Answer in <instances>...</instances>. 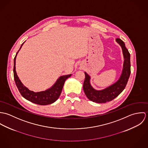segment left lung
Returning a JSON list of instances; mask_svg holds the SVG:
<instances>
[{
    "mask_svg": "<svg viewBox=\"0 0 148 148\" xmlns=\"http://www.w3.org/2000/svg\"><path fill=\"white\" fill-rule=\"evenodd\" d=\"M122 48L124 58L123 69L119 80L109 87L101 90H95L90 84V76L85 72L83 89L89 100L97 103H105L117 97L125 89L130 75V56L125 43L119 38L116 39Z\"/></svg>",
    "mask_w": 148,
    "mask_h": 148,
    "instance_id": "left-lung-1",
    "label": "left lung"
}]
</instances>
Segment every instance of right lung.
<instances>
[{
	"instance_id": "add662e5",
	"label": "right lung",
	"mask_w": 148,
	"mask_h": 148,
	"mask_svg": "<svg viewBox=\"0 0 148 148\" xmlns=\"http://www.w3.org/2000/svg\"><path fill=\"white\" fill-rule=\"evenodd\" d=\"M24 43V42H23ZM21 44V47L19 51L17 52L16 56L14 58V77L15 84L16 86L20 92L21 96L25 99L26 100L41 106H45L53 103L55 102L58 98L59 97L63 88L64 83L65 80L69 77L71 75H68L62 76L59 77V79L57 80L55 84L53 85L51 88L42 92H34L33 91L29 90L27 87H25L24 85L21 83V81L19 79L16 69H15V62L16 55L21 49V48L23 44Z\"/></svg>"
}]
</instances>
